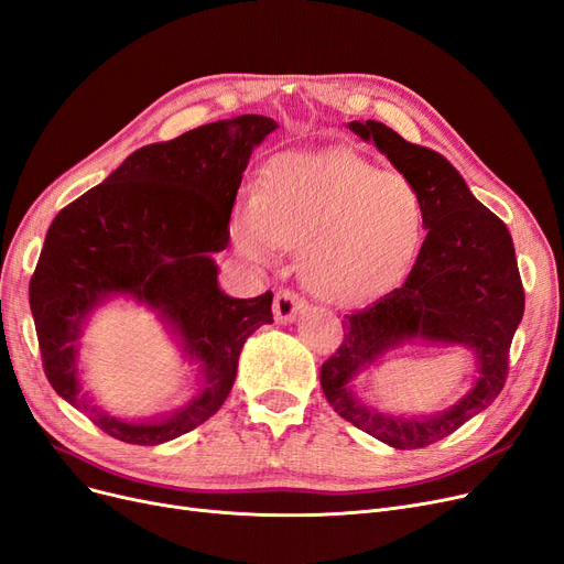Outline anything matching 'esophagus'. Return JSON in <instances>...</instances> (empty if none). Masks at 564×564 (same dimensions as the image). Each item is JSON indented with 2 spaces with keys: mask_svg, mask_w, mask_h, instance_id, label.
Listing matches in <instances>:
<instances>
[{
  "mask_svg": "<svg viewBox=\"0 0 564 564\" xmlns=\"http://www.w3.org/2000/svg\"><path fill=\"white\" fill-rule=\"evenodd\" d=\"M302 308H306V300L302 295H297V292H292L290 288H283L276 292L274 315L279 323H292Z\"/></svg>",
  "mask_w": 564,
  "mask_h": 564,
  "instance_id": "1",
  "label": "esophagus"
}]
</instances>
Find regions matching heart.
I'll return each mask as SVG.
<instances>
[{
  "label": "heart",
  "mask_w": 564,
  "mask_h": 564,
  "mask_svg": "<svg viewBox=\"0 0 564 564\" xmlns=\"http://www.w3.org/2000/svg\"><path fill=\"white\" fill-rule=\"evenodd\" d=\"M426 207L405 175L350 150L288 152L243 188L232 214L237 251L272 264L302 247L306 285L334 304H359L394 285L417 258Z\"/></svg>",
  "instance_id": "obj_1"
}]
</instances>
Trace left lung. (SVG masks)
I'll use <instances>...</instances> for the list:
<instances>
[{
  "label": "left lung",
  "mask_w": 564,
  "mask_h": 564,
  "mask_svg": "<svg viewBox=\"0 0 564 564\" xmlns=\"http://www.w3.org/2000/svg\"><path fill=\"white\" fill-rule=\"evenodd\" d=\"M350 131L373 140L420 188L429 232L403 285L346 315L343 343L323 364L321 384L338 417L389 447L420 449L452 435L498 399L525 292L507 226L475 198L445 156L403 140L373 119L352 121ZM408 337L463 341L480 361L474 391L437 419H384L357 404L347 389L357 370Z\"/></svg>",
  "instance_id": "1"
}]
</instances>
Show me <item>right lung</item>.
<instances>
[{"label": "right lung", "instance_id": "right-lung-1", "mask_svg": "<svg viewBox=\"0 0 564 564\" xmlns=\"http://www.w3.org/2000/svg\"><path fill=\"white\" fill-rule=\"evenodd\" d=\"M274 129L272 117L239 115L147 144L66 205L47 230L30 281L43 371L64 401L110 437L154 447L207 422L230 394L243 340L274 323L272 292L228 297L212 260L230 241V214L253 147ZM110 294L159 307L202 364L204 391L173 419L117 421L79 391L75 340L88 311Z\"/></svg>", "mask_w": 564, "mask_h": 564}]
</instances>
